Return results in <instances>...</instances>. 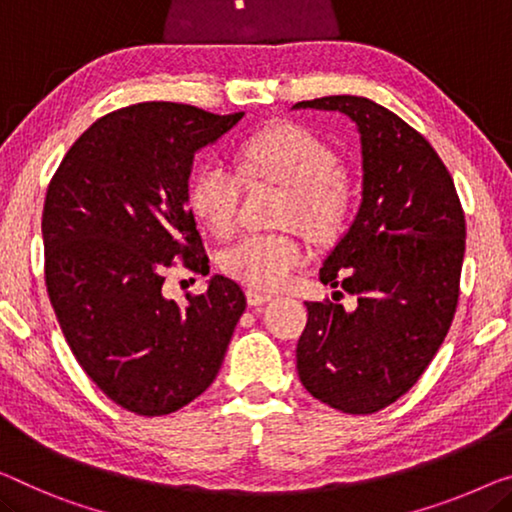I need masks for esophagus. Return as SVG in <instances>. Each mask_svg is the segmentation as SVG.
<instances>
[{
	"label": "esophagus",
	"mask_w": 512,
	"mask_h": 512,
	"mask_svg": "<svg viewBox=\"0 0 512 512\" xmlns=\"http://www.w3.org/2000/svg\"><path fill=\"white\" fill-rule=\"evenodd\" d=\"M246 299H248V305H264L273 299V294L259 292V289H246Z\"/></svg>",
	"instance_id": "34e87169"
}]
</instances>
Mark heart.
Instances as JSON below:
<instances>
[{"mask_svg": "<svg viewBox=\"0 0 512 512\" xmlns=\"http://www.w3.org/2000/svg\"><path fill=\"white\" fill-rule=\"evenodd\" d=\"M241 172L250 179H273L287 186L280 207L282 225H299L312 239L329 241L345 225L352 193L338 156L324 140L301 126H276L241 147ZM241 177L220 160L197 167L190 179L188 202L197 218L216 236L236 225ZM308 257L294 230L246 234L223 253L227 276L253 289H278Z\"/></svg>", "mask_w": 512, "mask_h": 512, "instance_id": "1", "label": "heart"}]
</instances>
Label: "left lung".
<instances>
[{
	"label": "left lung",
	"mask_w": 512,
	"mask_h": 512,
	"mask_svg": "<svg viewBox=\"0 0 512 512\" xmlns=\"http://www.w3.org/2000/svg\"><path fill=\"white\" fill-rule=\"evenodd\" d=\"M308 108L342 112L361 137V204L319 269L324 285H340L358 305L305 303L296 370L319 402L375 414L416 384L451 329L464 213L437 151L398 114L363 96L294 105Z\"/></svg>",
	"instance_id": "obj_1"
}]
</instances>
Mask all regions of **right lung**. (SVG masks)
I'll use <instances>...</instances> for the list:
<instances>
[{
	"mask_svg": "<svg viewBox=\"0 0 512 512\" xmlns=\"http://www.w3.org/2000/svg\"><path fill=\"white\" fill-rule=\"evenodd\" d=\"M241 117L131 105L91 124L50 181L41 223L50 303L82 370L133 414H172L207 391L246 310L241 287L218 273L186 305L163 294L172 259L209 273L188 179L197 151Z\"/></svg>",
	"mask_w": 512,
	"mask_h": 512,
	"instance_id": "add662e5",
	"label": "right lung"
}]
</instances>
